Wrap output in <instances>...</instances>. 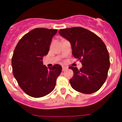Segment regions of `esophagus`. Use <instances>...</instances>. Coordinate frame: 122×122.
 I'll list each match as a JSON object with an SVG mask.
<instances>
[{"label":"esophagus","instance_id":"esophagus-1","mask_svg":"<svg viewBox=\"0 0 122 122\" xmlns=\"http://www.w3.org/2000/svg\"><path fill=\"white\" fill-rule=\"evenodd\" d=\"M68 69V67H66V66H62V71H65L66 70H67Z\"/></svg>","mask_w":122,"mask_h":122}]
</instances>
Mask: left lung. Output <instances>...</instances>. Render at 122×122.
Instances as JSON below:
<instances>
[{"instance_id":"left-lung-1","label":"left lung","mask_w":122,"mask_h":122,"mask_svg":"<svg viewBox=\"0 0 122 122\" xmlns=\"http://www.w3.org/2000/svg\"><path fill=\"white\" fill-rule=\"evenodd\" d=\"M60 35L69 41L75 58L82 67L70 66L73 76L69 80L71 86L84 94L98 91L106 81L110 67V57L106 46L94 32L82 27L61 29Z\"/></svg>"}]
</instances>
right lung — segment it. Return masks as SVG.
<instances>
[{"label": "right lung", "instance_id": "right-lung-1", "mask_svg": "<svg viewBox=\"0 0 122 122\" xmlns=\"http://www.w3.org/2000/svg\"><path fill=\"white\" fill-rule=\"evenodd\" d=\"M57 31L35 28L24 35L15 48L12 57L13 74L22 90L32 97L40 98L50 93L61 75V65L47 68L42 61Z\"/></svg>", "mask_w": 122, "mask_h": 122}]
</instances>
